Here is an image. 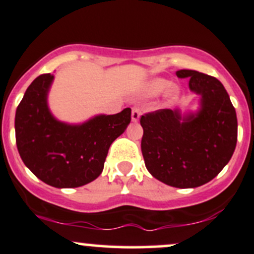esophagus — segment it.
Returning a JSON list of instances; mask_svg holds the SVG:
<instances>
[{
  "mask_svg": "<svg viewBox=\"0 0 254 254\" xmlns=\"http://www.w3.org/2000/svg\"><path fill=\"white\" fill-rule=\"evenodd\" d=\"M139 117H141V109L139 107H133L132 112H131V119H132V122H135V123L138 122Z\"/></svg>",
  "mask_w": 254,
  "mask_h": 254,
  "instance_id": "obj_1",
  "label": "esophagus"
}]
</instances>
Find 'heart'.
I'll use <instances>...</instances> for the list:
<instances>
[{"instance_id":"b5f03b06","label":"heart","mask_w":254,"mask_h":254,"mask_svg":"<svg viewBox=\"0 0 254 254\" xmlns=\"http://www.w3.org/2000/svg\"><path fill=\"white\" fill-rule=\"evenodd\" d=\"M170 82L164 80V78H153V80L148 81L143 87V93L145 95H149V97H154V95L160 94L162 90L166 89L168 87ZM177 90L174 88L171 89L172 94H176Z\"/></svg>"}]
</instances>
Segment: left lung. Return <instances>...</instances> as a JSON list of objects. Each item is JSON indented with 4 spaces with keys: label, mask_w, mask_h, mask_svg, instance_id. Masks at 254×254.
Returning <instances> with one entry per match:
<instances>
[{
    "label": "left lung",
    "mask_w": 254,
    "mask_h": 254,
    "mask_svg": "<svg viewBox=\"0 0 254 254\" xmlns=\"http://www.w3.org/2000/svg\"><path fill=\"white\" fill-rule=\"evenodd\" d=\"M199 94L197 113L180 115L162 109L139 119L143 127L141 149L147 170L160 182L179 189L204 185L229 162L237 147L238 119L223 84L196 70L177 71Z\"/></svg>",
    "instance_id": "left-lung-1"
}]
</instances>
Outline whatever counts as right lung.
Listing matches in <instances>:
<instances>
[{"mask_svg": "<svg viewBox=\"0 0 254 254\" xmlns=\"http://www.w3.org/2000/svg\"><path fill=\"white\" fill-rule=\"evenodd\" d=\"M52 74L38 76L15 113L16 147L28 170L48 185L71 189L100 176L112 142L131 121V109L78 125L57 121L48 107Z\"/></svg>", "mask_w": 254, "mask_h": 254, "instance_id": "add662e5", "label": "right lung"}]
</instances>
